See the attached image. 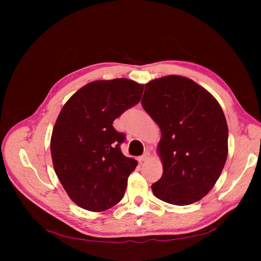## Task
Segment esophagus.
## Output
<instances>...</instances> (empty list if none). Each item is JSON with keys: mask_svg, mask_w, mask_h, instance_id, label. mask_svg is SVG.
<instances>
[{"mask_svg": "<svg viewBox=\"0 0 261 261\" xmlns=\"http://www.w3.org/2000/svg\"><path fill=\"white\" fill-rule=\"evenodd\" d=\"M149 158H150V153L148 152V151H146L143 155H141V156H139V161L140 162H143V161H147L148 159H149Z\"/></svg>", "mask_w": 261, "mask_h": 261, "instance_id": "1", "label": "esophagus"}]
</instances>
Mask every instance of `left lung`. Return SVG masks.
Here are the masks:
<instances>
[{
  "instance_id": "left-lung-1",
  "label": "left lung",
  "mask_w": 261,
  "mask_h": 261,
  "mask_svg": "<svg viewBox=\"0 0 261 261\" xmlns=\"http://www.w3.org/2000/svg\"><path fill=\"white\" fill-rule=\"evenodd\" d=\"M141 106L161 129L163 174L153 195L176 206L200 200L227 158L228 129L218 101L189 78L170 75L146 84Z\"/></svg>"
}]
</instances>
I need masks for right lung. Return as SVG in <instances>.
Wrapping results in <instances>:
<instances>
[{
    "instance_id": "1",
    "label": "right lung",
    "mask_w": 261,
    "mask_h": 261,
    "mask_svg": "<svg viewBox=\"0 0 261 261\" xmlns=\"http://www.w3.org/2000/svg\"><path fill=\"white\" fill-rule=\"evenodd\" d=\"M144 86L126 78L96 81L76 91L62 108L51 137L55 173L69 198L101 212L120 202L137 161L125 156V134L113 121L141 99Z\"/></svg>"
}]
</instances>
